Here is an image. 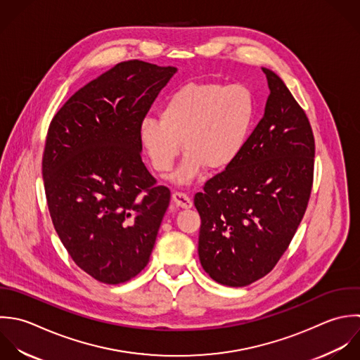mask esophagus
<instances>
[{
	"mask_svg": "<svg viewBox=\"0 0 360 360\" xmlns=\"http://www.w3.org/2000/svg\"><path fill=\"white\" fill-rule=\"evenodd\" d=\"M172 200H174V203L176 206H179L182 209H191L192 205H193L192 199L186 193H184V192H175L172 195Z\"/></svg>",
	"mask_w": 360,
	"mask_h": 360,
	"instance_id": "1",
	"label": "esophagus"
}]
</instances>
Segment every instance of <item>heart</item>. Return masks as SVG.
<instances>
[{
  "mask_svg": "<svg viewBox=\"0 0 360 360\" xmlns=\"http://www.w3.org/2000/svg\"><path fill=\"white\" fill-rule=\"evenodd\" d=\"M257 119L254 92L243 84L188 82L164 99L160 116H144L139 139L153 168L169 172L182 150H188L175 172L178 184L192 182L209 167L233 165L247 147Z\"/></svg>",
  "mask_w": 360,
  "mask_h": 360,
  "instance_id": "1",
  "label": "heart"
}]
</instances>
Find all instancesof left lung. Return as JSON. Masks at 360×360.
<instances>
[{
	"label": "left lung",
	"mask_w": 360,
	"mask_h": 360,
	"mask_svg": "<svg viewBox=\"0 0 360 360\" xmlns=\"http://www.w3.org/2000/svg\"><path fill=\"white\" fill-rule=\"evenodd\" d=\"M271 94L238 160L195 195L199 259L217 283L243 288L279 262L306 213L314 178L311 124L285 82L262 68Z\"/></svg>",
	"instance_id": "left-lung-1"
}]
</instances>
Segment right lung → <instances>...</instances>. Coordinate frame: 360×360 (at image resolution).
Returning <instances> with one entry per match:
<instances>
[{
    "instance_id": "add662e5",
    "label": "right lung",
    "mask_w": 360,
    "mask_h": 360,
    "mask_svg": "<svg viewBox=\"0 0 360 360\" xmlns=\"http://www.w3.org/2000/svg\"><path fill=\"white\" fill-rule=\"evenodd\" d=\"M175 71L119 63L50 122L41 160L49 213L72 261L98 282L124 283L148 264L171 191L141 161L139 123Z\"/></svg>"
}]
</instances>
